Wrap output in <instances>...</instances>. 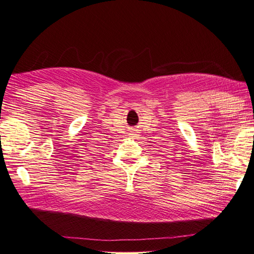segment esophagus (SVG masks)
<instances>
[{
	"label": "esophagus",
	"mask_w": 254,
	"mask_h": 254,
	"mask_svg": "<svg viewBox=\"0 0 254 254\" xmlns=\"http://www.w3.org/2000/svg\"><path fill=\"white\" fill-rule=\"evenodd\" d=\"M130 136H132V137H135V136H137V131H136V130H133V131H131V133H130Z\"/></svg>",
	"instance_id": "esophagus-1"
}]
</instances>
